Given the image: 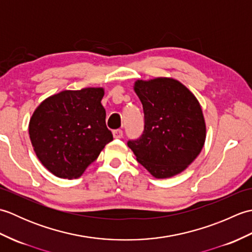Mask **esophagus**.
Masks as SVG:
<instances>
[{
    "label": "esophagus",
    "instance_id": "1",
    "mask_svg": "<svg viewBox=\"0 0 252 252\" xmlns=\"http://www.w3.org/2000/svg\"><path fill=\"white\" fill-rule=\"evenodd\" d=\"M112 134H114V137H115V138H121L122 135H123V132H122V130L118 129V130L112 131Z\"/></svg>",
    "mask_w": 252,
    "mask_h": 252
}]
</instances>
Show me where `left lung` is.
Wrapping results in <instances>:
<instances>
[{"label":"left lung","instance_id":"8db88e82","mask_svg":"<svg viewBox=\"0 0 252 252\" xmlns=\"http://www.w3.org/2000/svg\"><path fill=\"white\" fill-rule=\"evenodd\" d=\"M134 91L143 105L144 131L127 146L155 178L181 173L200 154L206 140V123L197 98L172 78L137 80Z\"/></svg>","mask_w":252,"mask_h":252}]
</instances>
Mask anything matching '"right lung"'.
<instances>
[{
  "instance_id": "add662e5",
  "label": "right lung",
  "mask_w": 252,
  "mask_h": 252,
  "mask_svg": "<svg viewBox=\"0 0 252 252\" xmlns=\"http://www.w3.org/2000/svg\"><path fill=\"white\" fill-rule=\"evenodd\" d=\"M103 88L63 91L37 106L29 122L36 157L51 173L77 179L112 141L100 100Z\"/></svg>"
}]
</instances>
